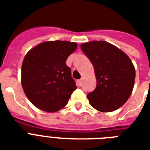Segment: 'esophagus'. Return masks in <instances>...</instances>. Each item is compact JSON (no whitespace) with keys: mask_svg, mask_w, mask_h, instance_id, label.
<instances>
[{"mask_svg":"<svg viewBox=\"0 0 150 150\" xmlns=\"http://www.w3.org/2000/svg\"><path fill=\"white\" fill-rule=\"evenodd\" d=\"M77 82H78V85H79V86H81L82 85V79H81L78 80Z\"/></svg>","mask_w":150,"mask_h":150,"instance_id":"esophagus-1","label":"esophagus"}]
</instances>
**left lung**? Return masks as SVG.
<instances>
[{"label": "left lung", "instance_id": "8db88e82", "mask_svg": "<svg viewBox=\"0 0 150 150\" xmlns=\"http://www.w3.org/2000/svg\"><path fill=\"white\" fill-rule=\"evenodd\" d=\"M81 49L93 64L96 79V89L87 95L89 104L101 112L121 107L135 84V70L130 58L106 41L82 43Z\"/></svg>", "mask_w": 150, "mask_h": 150}]
</instances>
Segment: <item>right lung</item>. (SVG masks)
Returning a JSON list of instances; mask_svg holds the SVG:
<instances>
[{"label":"right lung","instance_id":"right-lung-1","mask_svg":"<svg viewBox=\"0 0 150 150\" xmlns=\"http://www.w3.org/2000/svg\"><path fill=\"white\" fill-rule=\"evenodd\" d=\"M76 48V43L47 41L25 56L21 82L25 96L35 107L56 112L67 105L77 87L66 60Z\"/></svg>","mask_w":150,"mask_h":150}]
</instances>
